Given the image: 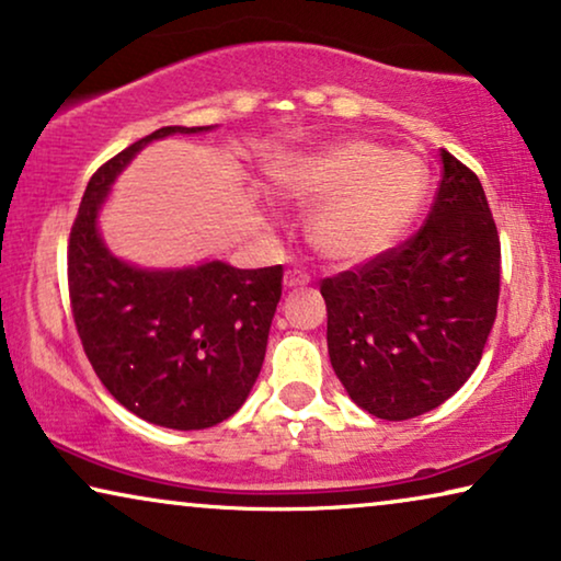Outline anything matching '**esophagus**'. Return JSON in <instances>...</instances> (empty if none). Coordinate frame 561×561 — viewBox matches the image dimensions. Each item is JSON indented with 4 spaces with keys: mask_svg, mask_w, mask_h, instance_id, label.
<instances>
[{
    "mask_svg": "<svg viewBox=\"0 0 561 561\" xmlns=\"http://www.w3.org/2000/svg\"><path fill=\"white\" fill-rule=\"evenodd\" d=\"M311 280V275L301 271V267H290V271L286 273V286L288 288H298V286H306V283Z\"/></svg>",
    "mask_w": 561,
    "mask_h": 561,
    "instance_id": "obj_1",
    "label": "esophagus"
}]
</instances>
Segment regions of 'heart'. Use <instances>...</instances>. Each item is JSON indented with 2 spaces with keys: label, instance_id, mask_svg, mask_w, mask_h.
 I'll list each match as a JSON object with an SVG mask.
<instances>
[{
  "label": "heart",
  "instance_id": "b5f03b06",
  "mask_svg": "<svg viewBox=\"0 0 561 561\" xmlns=\"http://www.w3.org/2000/svg\"><path fill=\"white\" fill-rule=\"evenodd\" d=\"M283 188L296 202L319 206L309 232L321 255L363 265L409 234L428 196V168L416 152L350 140L296 160Z\"/></svg>",
  "mask_w": 561,
  "mask_h": 561
}]
</instances>
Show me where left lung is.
I'll use <instances>...</instances> for the list:
<instances>
[{
	"label": "left lung",
	"mask_w": 561,
	"mask_h": 561,
	"mask_svg": "<svg viewBox=\"0 0 561 561\" xmlns=\"http://www.w3.org/2000/svg\"><path fill=\"white\" fill-rule=\"evenodd\" d=\"M336 378L373 416L436 409L478 367L501 296V237L470 168L442 150L432 211L386 255L321 280Z\"/></svg>",
	"instance_id": "obj_1"
}]
</instances>
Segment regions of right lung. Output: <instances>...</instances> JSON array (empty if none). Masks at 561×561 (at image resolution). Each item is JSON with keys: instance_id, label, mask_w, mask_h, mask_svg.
<instances>
[{"instance_id": "1", "label": "right lung", "mask_w": 561, "mask_h": 561, "mask_svg": "<svg viewBox=\"0 0 561 561\" xmlns=\"http://www.w3.org/2000/svg\"><path fill=\"white\" fill-rule=\"evenodd\" d=\"M160 127L91 175L68 237V296L76 332L104 388L150 424L196 432L244 403L265 359L283 265L240 271L219 260L183 271H140L102 242L96 214L112 181Z\"/></svg>"}]
</instances>
